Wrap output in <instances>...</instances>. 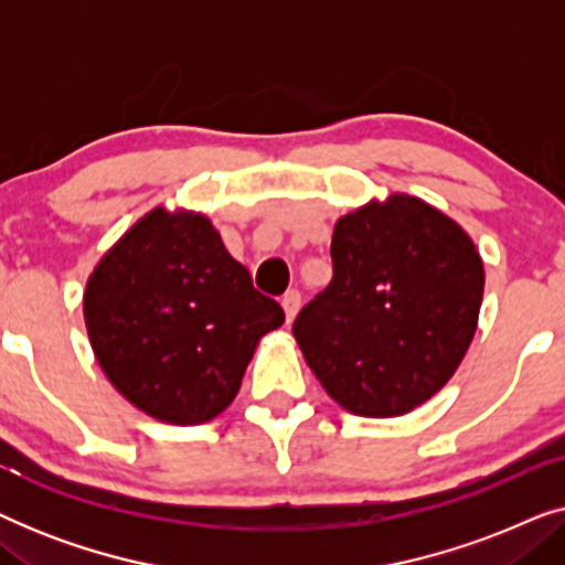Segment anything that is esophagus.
<instances>
[{
  "instance_id": "1",
  "label": "esophagus",
  "mask_w": 565,
  "mask_h": 565,
  "mask_svg": "<svg viewBox=\"0 0 565 565\" xmlns=\"http://www.w3.org/2000/svg\"><path fill=\"white\" fill-rule=\"evenodd\" d=\"M282 311H285V319H288V323L296 319V313H298V308H300V292L298 290H288L282 296Z\"/></svg>"
}]
</instances>
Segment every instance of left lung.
Instances as JSON below:
<instances>
[{"label":"left lung","mask_w":565,"mask_h":565,"mask_svg":"<svg viewBox=\"0 0 565 565\" xmlns=\"http://www.w3.org/2000/svg\"><path fill=\"white\" fill-rule=\"evenodd\" d=\"M334 277L292 323L344 412L391 419L439 393L478 329L483 259L468 231L422 198H373L334 223Z\"/></svg>","instance_id":"left-lung-1"}]
</instances>
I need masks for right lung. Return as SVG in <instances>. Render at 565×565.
<instances>
[{"label": "right lung", "instance_id": "1", "mask_svg": "<svg viewBox=\"0 0 565 565\" xmlns=\"http://www.w3.org/2000/svg\"><path fill=\"white\" fill-rule=\"evenodd\" d=\"M82 303L107 381L138 412L177 427L226 412L259 339L285 321L207 215L164 205L99 257Z\"/></svg>", "mask_w": 565, "mask_h": 565}]
</instances>
